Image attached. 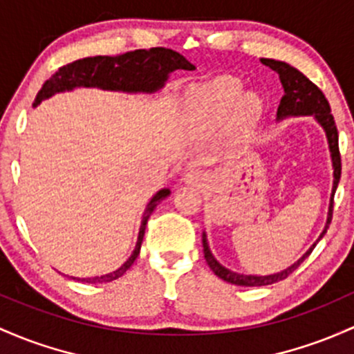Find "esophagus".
Here are the masks:
<instances>
[{"mask_svg":"<svg viewBox=\"0 0 354 354\" xmlns=\"http://www.w3.org/2000/svg\"><path fill=\"white\" fill-rule=\"evenodd\" d=\"M205 181H207V176H205L203 171H198V169H189L183 178L185 185L195 186V188H201V185H203Z\"/></svg>","mask_w":354,"mask_h":354,"instance_id":"1","label":"esophagus"}]
</instances>
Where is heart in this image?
<instances>
[{
  "instance_id": "heart-1",
  "label": "heart",
  "mask_w": 354,
  "mask_h": 354,
  "mask_svg": "<svg viewBox=\"0 0 354 354\" xmlns=\"http://www.w3.org/2000/svg\"><path fill=\"white\" fill-rule=\"evenodd\" d=\"M242 85L234 77H216L212 82L198 85L192 91L193 122L201 133L220 129L228 118L234 131H247L259 114L255 97L243 95Z\"/></svg>"
}]
</instances>
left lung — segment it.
<instances>
[{
  "mask_svg": "<svg viewBox=\"0 0 354 354\" xmlns=\"http://www.w3.org/2000/svg\"><path fill=\"white\" fill-rule=\"evenodd\" d=\"M266 67L274 70L275 73L281 79L282 88H284V95H282L281 104L277 109V120H284L287 118H297V115H310L314 118L317 124L324 129L326 139H328L329 153H331V162H333V189H331V200H329V208H328V218H326L324 230L321 232L319 239L309 247V250L302 255L297 262H294L292 266H289L287 269L275 272V274L269 275H252V274H240V272H234L227 267H223L221 263L213 257L212 250H209L207 234L203 232V254L205 260H207L208 267L215 272V275H218L220 279H223L225 282H230L235 286H243V287H260V286H269L275 284L279 281H284L287 275L292 274L294 270L309 257L310 252L314 250L316 243L324 236L328 232L329 223L333 218V198H335L337 183H339L341 178V156H339V147H337V129L335 124V118L331 114V107H329L328 99L324 94L317 88V85H314L308 77L302 72H299L297 68H294L292 65L286 64V62L274 60V58H260Z\"/></svg>",
  "mask_w": 354,
  "mask_h": 354,
  "instance_id": "left-lung-1",
  "label": "left lung"
}]
</instances>
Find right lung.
<instances>
[{"label": "right lung", "mask_w": 354, "mask_h": 354, "mask_svg": "<svg viewBox=\"0 0 354 354\" xmlns=\"http://www.w3.org/2000/svg\"><path fill=\"white\" fill-rule=\"evenodd\" d=\"M174 70H195V65L188 62L181 53L171 48H149L134 50V52L122 53V55L107 57L97 55L80 58L72 64L64 65L50 77L37 94L33 107L40 106L41 100L50 99L60 92H72L73 88H100V91L124 92V94H154L165 87L169 73ZM169 188H162L151 198L142 213L141 227H139L138 242L131 254V257L114 272L97 275V277H72L75 281L87 282V284H102L112 282L126 274L134 260L138 259L141 250L145 230L151 213L158 207L161 200L169 196Z\"/></svg>", "instance_id": "add662e5"}]
</instances>
